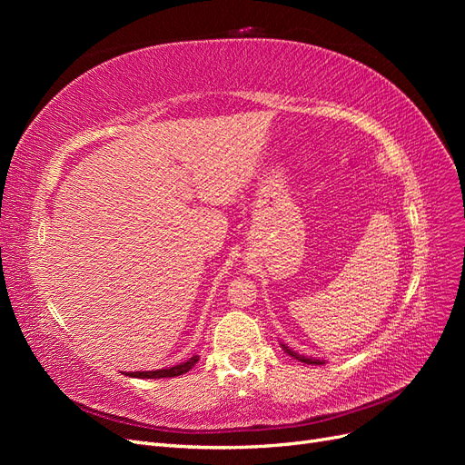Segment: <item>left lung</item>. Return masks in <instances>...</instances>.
Here are the masks:
<instances>
[{
    "label": "left lung",
    "mask_w": 465,
    "mask_h": 465,
    "mask_svg": "<svg viewBox=\"0 0 465 465\" xmlns=\"http://www.w3.org/2000/svg\"><path fill=\"white\" fill-rule=\"evenodd\" d=\"M289 355H292L294 359H299V361H302V362H306V364H322V361H318V359H306V357H301V355H297V353H292L291 349H287V347H283Z\"/></svg>",
    "instance_id": "1"
}]
</instances>
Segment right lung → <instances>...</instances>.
Here are the masks:
<instances>
[{
	"label": "right lung",
	"instance_id": "1",
	"mask_svg": "<svg viewBox=\"0 0 465 465\" xmlns=\"http://www.w3.org/2000/svg\"><path fill=\"white\" fill-rule=\"evenodd\" d=\"M195 362H198V357H192L186 362L176 364V367H168V369H161V371H145V372H128V376H134V378H173V376H182V374H186Z\"/></svg>",
	"mask_w": 465,
	"mask_h": 465
}]
</instances>
